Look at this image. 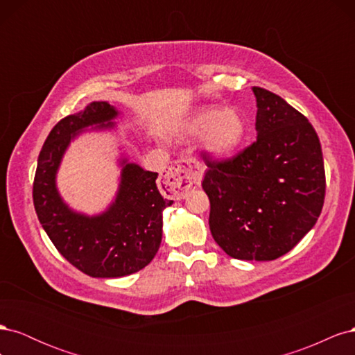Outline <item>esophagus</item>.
<instances>
[{"mask_svg":"<svg viewBox=\"0 0 355 355\" xmlns=\"http://www.w3.org/2000/svg\"><path fill=\"white\" fill-rule=\"evenodd\" d=\"M202 164L196 158H185L167 170L164 185L173 197H182L201 184Z\"/></svg>","mask_w":355,"mask_h":355,"instance_id":"obj_1","label":"esophagus"}]
</instances>
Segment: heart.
I'll list each match as a JSON object with an SVG mask.
<instances>
[{"label":"heart","instance_id":"1","mask_svg":"<svg viewBox=\"0 0 355 355\" xmlns=\"http://www.w3.org/2000/svg\"><path fill=\"white\" fill-rule=\"evenodd\" d=\"M187 136H204V144L216 157H230L244 142L247 125L243 115L234 108L201 106L189 116L184 127Z\"/></svg>","mask_w":355,"mask_h":355}]
</instances>
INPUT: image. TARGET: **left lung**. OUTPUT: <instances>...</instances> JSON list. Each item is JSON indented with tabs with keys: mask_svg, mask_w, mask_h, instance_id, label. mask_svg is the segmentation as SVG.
Wrapping results in <instances>:
<instances>
[{
	"mask_svg": "<svg viewBox=\"0 0 355 355\" xmlns=\"http://www.w3.org/2000/svg\"><path fill=\"white\" fill-rule=\"evenodd\" d=\"M257 139L231 159L206 158L214 241L234 259L274 261L313 230L326 194L314 127L280 96L253 87Z\"/></svg>",
	"mask_w": 355,
	"mask_h": 355,
	"instance_id": "left-lung-1",
	"label": "left lung"
}]
</instances>
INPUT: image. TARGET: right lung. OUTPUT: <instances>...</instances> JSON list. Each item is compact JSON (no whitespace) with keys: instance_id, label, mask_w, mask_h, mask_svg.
<instances>
[{"instance_id":"right-lung-1","label":"right lung","mask_w":355,"mask_h":355,"mask_svg":"<svg viewBox=\"0 0 355 355\" xmlns=\"http://www.w3.org/2000/svg\"><path fill=\"white\" fill-rule=\"evenodd\" d=\"M116 115L108 102H92L60 120L42 145L32 191L38 220L51 243L69 263L96 278L130 275L151 262L163 237V210L173 204L159 194L158 173L127 158L120 159L118 192L103 213L87 216L62 200L56 175L69 144L89 127L114 128Z\"/></svg>"}]
</instances>
